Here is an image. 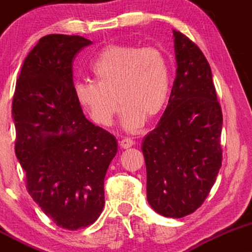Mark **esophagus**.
<instances>
[{
    "label": "esophagus",
    "instance_id": "34e87169",
    "mask_svg": "<svg viewBox=\"0 0 252 252\" xmlns=\"http://www.w3.org/2000/svg\"><path fill=\"white\" fill-rule=\"evenodd\" d=\"M133 145H134V141L129 139V138H124V139H121L120 141L121 149H128V148H132Z\"/></svg>",
    "mask_w": 252,
    "mask_h": 252
}]
</instances>
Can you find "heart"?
Listing matches in <instances>:
<instances>
[{
	"label": "heart",
	"mask_w": 252,
	"mask_h": 252,
	"mask_svg": "<svg viewBox=\"0 0 252 252\" xmlns=\"http://www.w3.org/2000/svg\"><path fill=\"white\" fill-rule=\"evenodd\" d=\"M96 82L76 81L73 95L98 126L108 127L121 104V125L140 128L165 107L170 92V65L156 47L109 45L92 64ZM118 101H117L116 100Z\"/></svg>",
	"instance_id": "obj_1"
}]
</instances>
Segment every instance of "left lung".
Listing matches in <instances>:
<instances>
[{
    "label": "left lung",
    "instance_id": "left-lung-1",
    "mask_svg": "<svg viewBox=\"0 0 252 252\" xmlns=\"http://www.w3.org/2000/svg\"><path fill=\"white\" fill-rule=\"evenodd\" d=\"M172 34L176 78L141 150L150 206L160 216L182 218L202 205L216 182L222 159V113L201 50L181 32Z\"/></svg>",
    "mask_w": 252,
    "mask_h": 252
}]
</instances>
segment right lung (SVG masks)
I'll return each instance as SVG.
<instances>
[{
  "instance_id": "1",
  "label": "right lung",
  "mask_w": 252,
  "mask_h": 252,
  "mask_svg": "<svg viewBox=\"0 0 252 252\" xmlns=\"http://www.w3.org/2000/svg\"><path fill=\"white\" fill-rule=\"evenodd\" d=\"M90 44L80 35L42 36L22 64L12 107L28 193L71 231L100 217L104 176L118 152L117 138L90 123L73 95L72 61Z\"/></svg>"
}]
</instances>
